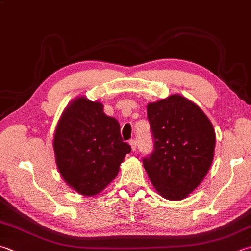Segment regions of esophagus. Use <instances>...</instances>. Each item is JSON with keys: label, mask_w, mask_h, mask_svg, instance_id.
Returning <instances> with one entry per match:
<instances>
[{"label": "esophagus", "mask_w": 251, "mask_h": 251, "mask_svg": "<svg viewBox=\"0 0 251 251\" xmlns=\"http://www.w3.org/2000/svg\"><path fill=\"white\" fill-rule=\"evenodd\" d=\"M129 145H130V147H131V151L135 152L136 149H137V142H136V140H135V139H131V140L129 141Z\"/></svg>", "instance_id": "1"}]
</instances>
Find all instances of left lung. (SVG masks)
Listing matches in <instances>:
<instances>
[{
    "label": "left lung",
    "mask_w": 251,
    "mask_h": 251,
    "mask_svg": "<svg viewBox=\"0 0 251 251\" xmlns=\"http://www.w3.org/2000/svg\"><path fill=\"white\" fill-rule=\"evenodd\" d=\"M153 152L144 168L162 197L181 200L198 187L212 164L215 131L208 116L187 98L172 95L147 105Z\"/></svg>",
    "instance_id": "8db88e82"
}]
</instances>
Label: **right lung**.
<instances>
[{"label":"right lung","mask_w":251,"mask_h":251,"mask_svg":"<svg viewBox=\"0 0 251 251\" xmlns=\"http://www.w3.org/2000/svg\"><path fill=\"white\" fill-rule=\"evenodd\" d=\"M53 149L62 178L78 194L92 197L114 179L130 146L103 104L78 97L68 104L54 132Z\"/></svg>","instance_id":"1"}]
</instances>
